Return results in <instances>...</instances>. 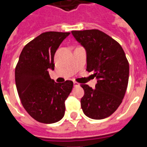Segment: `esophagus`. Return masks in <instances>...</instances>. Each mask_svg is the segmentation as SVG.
<instances>
[{"instance_id": "esophagus-1", "label": "esophagus", "mask_w": 147, "mask_h": 147, "mask_svg": "<svg viewBox=\"0 0 147 147\" xmlns=\"http://www.w3.org/2000/svg\"><path fill=\"white\" fill-rule=\"evenodd\" d=\"M73 84H74V86H75V87H78V86H80V85H79V84H78L77 82H73Z\"/></svg>"}]
</instances>
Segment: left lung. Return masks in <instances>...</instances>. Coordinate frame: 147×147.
<instances>
[{
  "instance_id": "left-lung-1",
  "label": "left lung",
  "mask_w": 147,
  "mask_h": 147,
  "mask_svg": "<svg viewBox=\"0 0 147 147\" xmlns=\"http://www.w3.org/2000/svg\"><path fill=\"white\" fill-rule=\"evenodd\" d=\"M74 38L86 49L88 72L97 78L96 88L82 84L81 106L86 116L93 119L109 117L118 109L129 81L128 60L119 44L98 29L72 31Z\"/></svg>"
}]
</instances>
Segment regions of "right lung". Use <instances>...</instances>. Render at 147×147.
Wrapping results in <instances>:
<instances>
[{"label":"right lung","instance_id":"1","mask_svg":"<svg viewBox=\"0 0 147 147\" xmlns=\"http://www.w3.org/2000/svg\"><path fill=\"white\" fill-rule=\"evenodd\" d=\"M69 34L58 31L41 34L24 47L15 68V83L21 104L39 123H56L65 115V102L73 82H55L49 70L55 69L56 50Z\"/></svg>","mask_w":147,"mask_h":147}]
</instances>
